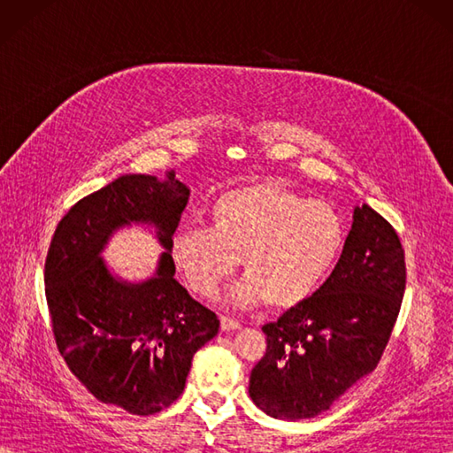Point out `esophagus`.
Here are the masks:
<instances>
[{
    "instance_id": "obj_1",
    "label": "esophagus",
    "mask_w": 453,
    "mask_h": 453,
    "mask_svg": "<svg viewBox=\"0 0 453 453\" xmlns=\"http://www.w3.org/2000/svg\"><path fill=\"white\" fill-rule=\"evenodd\" d=\"M219 323H221V329H224V331H235V329H239V326H242V323L234 319V317H226V315L221 317Z\"/></svg>"
}]
</instances>
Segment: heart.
Instances as JSON below:
<instances>
[{
    "instance_id": "obj_1",
    "label": "heart",
    "mask_w": 453,
    "mask_h": 453,
    "mask_svg": "<svg viewBox=\"0 0 453 453\" xmlns=\"http://www.w3.org/2000/svg\"><path fill=\"white\" fill-rule=\"evenodd\" d=\"M344 221L331 202L303 198L274 180H253L210 202L208 227L180 226L169 253L195 294L211 297L235 271L237 303L288 310L307 300L344 245Z\"/></svg>"
}]
</instances>
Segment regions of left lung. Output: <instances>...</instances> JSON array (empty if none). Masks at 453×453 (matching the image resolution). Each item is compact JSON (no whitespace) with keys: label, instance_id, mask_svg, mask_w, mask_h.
<instances>
[{"label":"left lung","instance_id":"1","mask_svg":"<svg viewBox=\"0 0 453 453\" xmlns=\"http://www.w3.org/2000/svg\"><path fill=\"white\" fill-rule=\"evenodd\" d=\"M407 268L401 239L368 204L319 290L263 326L266 352L249 395L268 417L311 418L375 370L397 321Z\"/></svg>","mask_w":453,"mask_h":453}]
</instances>
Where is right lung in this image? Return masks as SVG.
Here are the masks:
<instances>
[{
    "label": "right lung",
    "instance_id": "right-lung-1",
    "mask_svg": "<svg viewBox=\"0 0 453 453\" xmlns=\"http://www.w3.org/2000/svg\"><path fill=\"white\" fill-rule=\"evenodd\" d=\"M188 202L187 185L124 175L67 210L44 263V292L56 346L95 397L130 415H156L185 389L192 356L214 339V311L175 280L169 242ZM158 229L157 274L140 285L114 279L100 258L122 225Z\"/></svg>",
    "mask_w": 453,
    "mask_h": 453
}]
</instances>
